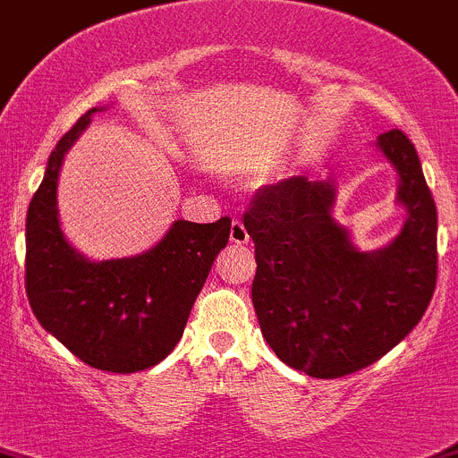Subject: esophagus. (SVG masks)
<instances>
[{
	"label": "esophagus",
	"instance_id": "obj_1",
	"mask_svg": "<svg viewBox=\"0 0 458 458\" xmlns=\"http://www.w3.org/2000/svg\"><path fill=\"white\" fill-rule=\"evenodd\" d=\"M248 230L243 225L242 219H234L233 221V228H230V242L233 243H248Z\"/></svg>",
	"mask_w": 458,
	"mask_h": 458
}]
</instances>
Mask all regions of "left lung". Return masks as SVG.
<instances>
[{
    "label": "left lung",
    "mask_w": 458,
    "mask_h": 458,
    "mask_svg": "<svg viewBox=\"0 0 458 458\" xmlns=\"http://www.w3.org/2000/svg\"><path fill=\"white\" fill-rule=\"evenodd\" d=\"M378 148L398 170V201L410 212L380 250H356L333 221L328 181L264 185L243 215L261 333L279 360L313 378H342L380 360L420 322L437 288V203L419 154L401 130L380 134Z\"/></svg>",
    "instance_id": "1"
}]
</instances>
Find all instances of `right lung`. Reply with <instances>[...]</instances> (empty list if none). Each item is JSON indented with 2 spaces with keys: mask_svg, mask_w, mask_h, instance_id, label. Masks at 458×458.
<instances>
[{
  "mask_svg": "<svg viewBox=\"0 0 458 458\" xmlns=\"http://www.w3.org/2000/svg\"><path fill=\"white\" fill-rule=\"evenodd\" d=\"M89 109L48 157L26 215V295L51 335L93 369L134 374L176 347L194 300L230 237V216L215 224L174 221L139 257L89 261L66 243L57 221V174L66 149L91 121Z\"/></svg>",
  "mask_w": 458,
  "mask_h": 458,
  "instance_id": "add662e5",
  "label": "right lung"
}]
</instances>
